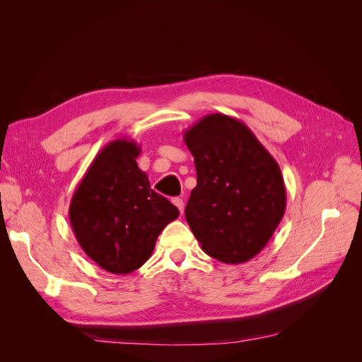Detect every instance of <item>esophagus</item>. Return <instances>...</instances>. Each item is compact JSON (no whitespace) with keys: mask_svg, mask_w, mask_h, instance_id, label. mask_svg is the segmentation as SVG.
<instances>
[{"mask_svg":"<svg viewBox=\"0 0 362 362\" xmlns=\"http://www.w3.org/2000/svg\"><path fill=\"white\" fill-rule=\"evenodd\" d=\"M172 204L177 205V208H178L181 214L184 213V201H182L181 198H173V199H172Z\"/></svg>","mask_w":362,"mask_h":362,"instance_id":"obj_1","label":"esophagus"}]
</instances>
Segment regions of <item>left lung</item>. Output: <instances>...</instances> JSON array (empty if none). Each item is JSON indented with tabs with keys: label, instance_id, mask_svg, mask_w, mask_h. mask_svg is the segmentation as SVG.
Here are the masks:
<instances>
[{
	"label": "left lung",
	"instance_id": "obj_1",
	"mask_svg": "<svg viewBox=\"0 0 362 362\" xmlns=\"http://www.w3.org/2000/svg\"><path fill=\"white\" fill-rule=\"evenodd\" d=\"M184 141L198 177L185 218L202 250L226 264L257 257L286 213L279 164L242 120L222 113L185 129Z\"/></svg>",
	"mask_w": 362,
	"mask_h": 362
}]
</instances>
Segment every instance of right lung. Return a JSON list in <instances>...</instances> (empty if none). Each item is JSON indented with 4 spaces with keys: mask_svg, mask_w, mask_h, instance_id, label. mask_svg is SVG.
<instances>
[{
    "mask_svg": "<svg viewBox=\"0 0 362 362\" xmlns=\"http://www.w3.org/2000/svg\"><path fill=\"white\" fill-rule=\"evenodd\" d=\"M134 140L105 145L84 173L69 205L76 242L104 270L128 275L151 258L160 233L178 208L151 189Z\"/></svg>",
    "mask_w": 362,
    "mask_h": 362,
    "instance_id": "add662e5",
    "label": "right lung"
}]
</instances>
